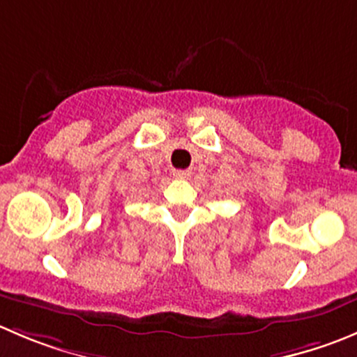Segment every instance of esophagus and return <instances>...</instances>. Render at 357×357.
Listing matches in <instances>:
<instances>
[{
	"mask_svg": "<svg viewBox=\"0 0 357 357\" xmlns=\"http://www.w3.org/2000/svg\"><path fill=\"white\" fill-rule=\"evenodd\" d=\"M172 176L178 179H188L190 178V171H183V169H178V171L172 172Z\"/></svg>",
	"mask_w": 357,
	"mask_h": 357,
	"instance_id": "34e87169",
	"label": "esophagus"
}]
</instances>
